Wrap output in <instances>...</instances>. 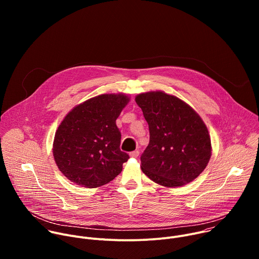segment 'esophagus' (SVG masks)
<instances>
[{
  "mask_svg": "<svg viewBox=\"0 0 259 259\" xmlns=\"http://www.w3.org/2000/svg\"><path fill=\"white\" fill-rule=\"evenodd\" d=\"M139 156V152L138 151H134L132 153H130V157L131 158H137Z\"/></svg>",
  "mask_w": 259,
  "mask_h": 259,
  "instance_id": "1",
  "label": "esophagus"
}]
</instances>
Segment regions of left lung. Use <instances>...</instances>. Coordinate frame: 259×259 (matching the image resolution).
I'll return each instance as SVG.
<instances>
[{
	"label": "left lung",
	"instance_id": "1",
	"mask_svg": "<svg viewBox=\"0 0 259 259\" xmlns=\"http://www.w3.org/2000/svg\"><path fill=\"white\" fill-rule=\"evenodd\" d=\"M135 101L149 124L150 143L141 170L154 182L178 188L196 179L211 158L208 129L188 103L163 91L138 94Z\"/></svg>",
	"mask_w": 259,
	"mask_h": 259
}]
</instances>
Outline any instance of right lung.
Instances as JSON below:
<instances>
[{
	"instance_id": "right-lung-1",
	"label": "right lung",
	"mask_w": 259,
	"mask_h": 259,
	"mask_svg": "<svg viewBox=\"0 0 259 259\" xmlns=\"http://www.w3.org/2000/svg\"><path fill=\"white\" fill-rule=\"evenodd\" d=\"M130 98L101 94L73 107L58 126L53 157L59 171L71 182L94 189L118 176L129 155L120 150L116 120Z\"/></svg>"
}]
</instances>
